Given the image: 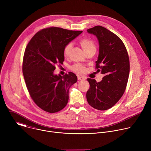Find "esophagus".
<instances>
[{"mask_svg": "<svg viewBox=\"0 0 151 151\" xmlns=\"http://www.w3.org/2000/svg\"><path fill=\"white\" fill-rule=\"evenodd\" d=\"M78 79L79 81H83V80H85V78L84 77H83V76H78Z\"/></svg>", "mask_w": 151, "mask_h": 151, "instance_id": "obj_1", "label": "esophagus"}]
</instances>
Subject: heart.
Masks as SVG:
<instances>
[{
    "label": "heart",
    "mask_w": 151,
    "mask_h": 151,
    "mask_svg": "<svg viewBox=\"0 0 151 151\" xmlns=\"http://www.w3.org/2000/svg\"><path fill=\"white\" fill-rule=\"evenodd\" d=\"M80 44L82 47V48H83V51H85V52L86 51H88L89 50H91L92 49H96V46L94 44V42L87 38H83L82 39L80 42ZM73 47V44L72 43L70 42L69 44H68L64 48V55L65 57H68L69 56V55L70 54V52L71 51V50L72 48ZM71 69L74 71L76 73H82L85 71V68L83 66L81 65V64H76L73 65V66H72Z\"/></svg>",
    "instance_id": "b5f03b06"
}]
</instances>
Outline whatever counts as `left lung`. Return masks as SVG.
<instances>
[{
	"instance_id": "1",
	"label": "left lung",
	"mask_w": 151,
	"mask_h": 151,
	"mask_svg": "<svg viewBox=\"0 0 151 151\" xmlns=\"http://www.w3.org/2000/svg\"><path fill=\"white\" fill-rule=\"evenodd\" d=\"M87 32L98 39L99 53L96 68L104 76L99 82L87 79L90 88L86 97L94 109L105 111L111 108L124 94L130 72L129 57L124 43L112 32L100 26Z\"/></svg>"
}]
</instances>
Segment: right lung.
Returning a JSON list of instances; mask_svg holds the SVG:
<instances>
[{"instance_id":"right-lung-1","label":"right lung","mask_w":151,"mask_h":151,"mask_svg":"<svg viewBox=\"0 0 151 151\" xmlns=\"http://www.w3.org/2000/svg\"><path fill=\"white\" fill-rule=\"evenodd\" d=\"M82 32L54 27L44 29L26 47L23 73L27 88L36 105L47 112H57L66 106L69 88L78 81L71 72L61 76L54 71L64 60V47Z\"/></svg>"}]
</instances>
